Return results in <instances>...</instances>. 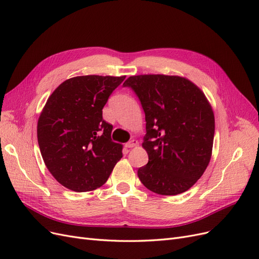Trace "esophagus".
<instances>
[{"instance_id":"esophagus-1","label":"esophagus","mask_w":259,"mask_h":259,"mask_svg":"<svg viewBox=\"0 0 259 259\" xmlns=\"http://www.w3.org/2000/svg\"><path fill=\"white\" fill-rule=\"evenodd\" d=\"M138 144H139V142L137 140H131L128 143H126V145H124V146H126L127 148H132V147L138 146Z\"/></svg>"}]
</instances>
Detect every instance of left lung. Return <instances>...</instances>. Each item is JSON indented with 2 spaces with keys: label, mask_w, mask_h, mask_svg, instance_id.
I'll return each mask as SVG.
<instances>
[{
  "label": "left lung",
  "mask_w": 259,
  "mask_h": 259,
  "mask_svg": "<svg viewBox=\"0 0 259 259\" xmlns=\"http://www.w3.org/2000/svg\"><path fill=\"white\" fill-rule=\"evenodd\" d=\"M123 86L135 91L145 112L148 163L138 169L141 183L161 195L186 192L212 155L214 114L205 94L178 75H132Z\"/></svg>",
  "instance_id": "8db88e82"
}]
</instances>
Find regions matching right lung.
I'll use <instances>...</instances> for the list:
<instances>
[{"mask_svg":"<svg viewBox=\"0 0 259 259\" xmlns=\"http://www.w3.org/2000/svg\"><path fill=\"white\" fill-rule=\"evenodd\" d=\"M126 75H80L60 84L37 122V139L47 168L65 188L89 192L105 184L122 157L111 139L113 126L102 109Z\"/></svg>","mask_w":259,"mask_h":259,"instance_id":"right-lung-1","label":"right lung"}]
</instances>
